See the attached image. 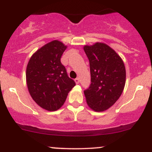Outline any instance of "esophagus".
Listing matches in <instances>:
<instances>
[{"label":"esophagus","instance_id":"esophagus-1","mask_svg":"<svg viewBox=\"0 0 152 152\" xmlns=\"http://www.w3.org/2000/svg\"><path fill=\"white\" fill-rule=\"evenodd\" d=\"M75 82H76V84H79V78H76V79H75Z\"/></svg>","mask_w":152,"mask_h":152}]
</instances>
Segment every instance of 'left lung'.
<instances>
[{
    "instance_id": "obj_1",
    "label": "left lung",
    "mask_w": 152,
    "mask_h": 152,
    "mask_svg": "<svg viewBox=\"0 0 152 152\" xmlns=\"http://www.w3.org/2000/svg\"><path fill=\"white\" fill-rule=\"evenodd\" d=\"M89 59L91 84L84 91L87 104L100 112L107 110L122 95L126 80L124 64L114 49L103 43L84 46Z\"/></svg>"
}]
</instances>
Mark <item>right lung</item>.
<instances>
[{
	"label": "right lung",
	"instance_id": "obj_1",
	"mask_svg": "<svg viewBox=\"0 0 152 152\" xmlns=\"http://www.w3.org/2000/svg\"><path fill=\"white\" fill-rule=\"evenodd\" d=\"M66 48L60 41H51L32 55L27 66L28 91L33 100L47 111L59 109L76 85L60 62Z\"/></svg>",
	"mask_w": 152,
	"mask_h": 152
}]
</instances>
